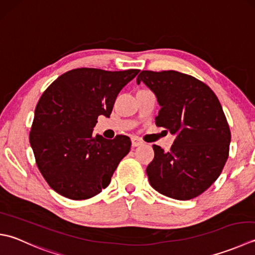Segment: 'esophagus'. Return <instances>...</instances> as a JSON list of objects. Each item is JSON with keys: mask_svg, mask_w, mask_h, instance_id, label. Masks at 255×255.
Returning a JSON list of instances; mask_svg holds the SVG:
<instances>
[{"mask_svg": "<svg viewBox=\"0 0 255 255\" xmlns=\"http://www.w3.org/2000/svg\"><path fill=\"white\" fill-rule=\"evenodd\" d=\"M141 144H143V141L140 138H138V137L131 138V146L132 147H138V146H141Z\"/></svg>", "mask_w": 255, "mask_h": 255, "instance_id": "34e87169", "label": "esophagus"}]
</instances>
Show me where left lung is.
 Returning <instances> with one entry per match:
<instances>
[{
  "instance_id": "left-lung-1",
  "label": "left lung",
  "mask_w": 255,
  "mask_h": 255,
  "mask_svg": "<svg viewBox=\"0 0 255 255\" xmlns=\"http://www.w3.org/2000/svg\"><path fill=\"white\" fill-rule=\"evenodd\" d=\"M141 82L161 106L156 125L177 136L170 151L152 146L149 182L177 200L200 196L220 176L229 157L231 132L220 102L208 85L176 71H142L137 84Z\"/></svg>"
}]
</instances>
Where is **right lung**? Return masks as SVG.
Wrapping results in <instances>:
<instances>
[{"label": "right lung", "instance_id": "right-lung-1", "mask_svg": "<svg viewBox=\"0 0 255 255\" xmlns=\"http://www.w3.org/2000/svg\"><path fill=\"white\" fill-rule=\"evenodd\" d=\"M138 73L139 69H72L39 98L29 143L42 176L61 196L85 200L111 183L131 141L124 134L112 140L94 136L93 128L99 115L111 116L117 95Z\"/></svg>", "mask_w": 255, "mask_h": 255}]
</instances>
